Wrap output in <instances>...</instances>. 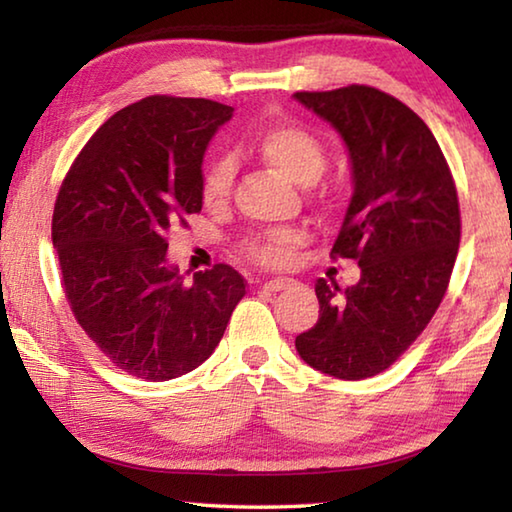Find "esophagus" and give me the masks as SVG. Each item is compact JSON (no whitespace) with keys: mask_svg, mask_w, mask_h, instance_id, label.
Listing matches in <instances>:
<instances>
[{"mask_svg":"<svg viewBox=\"0 0 512 512\" xmlns=\"http://www.w3.org/2000/svg\"><path fill=\"white\" fill-rule=\"evenodd\" d=\"M293 284H296V282H293L291 277H273V280H266L262 287L266 291H284V289H291Z\"/></svg>","mask_w":512,"mask_h":512,"instance_id":"obj_1","label":"esophagus"}]
</instances>
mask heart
I'll return each instance as SVG.
<instances>
[{
	"mask_svg": "<svg viewBox=\"0 0 512 512\" xmlns=\"http://www.w3.org/2000/svg\"><path fill=\"white\" fill-rule=\"evenodd\" d=\"M253 149L259 158L280 169L296 183L309 185L325 171V151L314 135L296 124H271L253 137ZM232 187V164L225 158H214L203 173V201L221 205ZM302 232L293 228H273L250 237L241 246V253L255 264L280 268L291 264L296 250L302 246Z\"/></svg>",
	"mask_w": 512,
	"mask_h": 512,
	"instance_id": "obj_1",
	"label": "heart"
}]
</instances>
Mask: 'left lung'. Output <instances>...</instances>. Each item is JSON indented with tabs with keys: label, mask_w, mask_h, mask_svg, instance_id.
Wrapping results in <instances>:
<instances>
[{
	"label": "left lung",
	"mask_w": 512,
	"mask_h": 512,
	"mask_svg": "<svg viewBox=\"0 0 512 512\" xmlns=\"http://www.w3.org/2000/svg\"><path fill=\"white\" fill-rule=\"evenodd\" d=\"M341 133L354 194L332 259H357L361 280L320 277L318 323L296 336L311 368L339 379L379 375L409 350L449 287L461 241L454 176L429 126L370 85L296 92Z\"/></svg>",
	"instance_id": "8db88e82"
}]
</instances>
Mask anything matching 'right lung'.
Segmentation results:
<instances>
[{"instance_id":"right-lung-1","label":"right lung","mask_w":512,"mask_h":512,"mask_svg":"<svg viewBox=\"0 0 512 512\" xmlns=\"http://www.w3.org/2000/svg\"><path fill=\"white\" fill-rule=\"evenodd\" d=\"M232 108L153 94L115 112L58 189L51 241L69 309L119 370L167 381L210 357L246 280L228 264L187 284L167 264L171 225L203 207V153Z\"/></svg>"}]
</instances>
